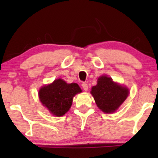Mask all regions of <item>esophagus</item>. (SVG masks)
Returning a JSON list of instances; mask_svg holds the SVG:
<instances>
[{"label": "esophagus", "mask_w": 158, "mask_h": 158, "mask_svg": "<svg viewBox=\"0 0 158 158\" xmlns=\"http://www.w3.org/2000/svg\"><path fill=\"white\" fill-rule=\"evenodd\" d=\"M82 87H83L84 90H88V84L85 83H82Z\"/></svg>", "instance_id": "obj_1"}]
</instances>
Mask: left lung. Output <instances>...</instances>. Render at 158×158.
<instances>
[{
	"label": "left lung",
	"instance_id": "8db88e82",
	"mask_svg": "<svg viewBox=\"0 0 158 158\" xmlns=\"http://www.w3.org/2000/svg\"><path fill=\"white\" fill-rule=\"evenodd\" d=\"M90 94L98 109L104 113L115 112L126 100L129 95V89L125 86L113 81L106 75L99 77L97 85L93 86Z\"/></svg>",
	"mask_w": 158,
	"mask_h": 158
}]
</instances>
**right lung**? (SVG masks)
Listing matches in <instances>:
<instances>
[{
  "label": "right lung",
  "instance_id": "1",
  "mask_svg": "<svg viewBox=\"0 0 158 158\" xmlns=\"http://www.w3.org/2000/svg\"><path fill=\"white\" fill-rule=\"evenodd\" d=\"M81 92L77 83L69 84L59 78L52 83L42 86L38 94L41 103L52 115L62 116L70 109L73 97Z\"/></svg>",
  "mask_w": 158,
  "mask_h": 158
}]
</instances>
